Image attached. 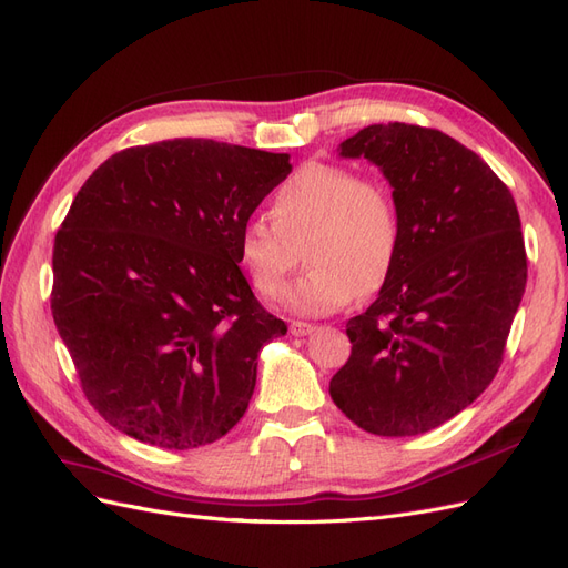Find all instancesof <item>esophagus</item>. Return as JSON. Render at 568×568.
Wrapping results in <instances>:
<instances>
[{
    "label": "esophagus",
    "instance_id": "34e87169",
    "mask_svg": "<svg viewBox=\"0 0 568 568\" xmlns=\"http://www.w3.org/2000/svg\"><path fill=\"white\" fill-rule=\"evenodd\" d=\"M314 331H316V326H312V323H304V321H293V323H290V333L297 335V337H304V335H310Z\"/></svg>",
    "mask_w": 568,
    "mask_h": 568
}]
</instances>
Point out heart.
<instances>
[{
	"label": "heart",
	"mask_w": 568,
	"mask_h": 568,
	"mask_svg": "<svg viewBox=\"0 0 568 568\" xmlns=\"http://www.w3.org/2000/svg\"><path fill=\"white\" fill-rule=\"evenodd\" d=\"M271 219L242 223L237 262L256 293L278 300L304 245L310 264L290 287L287 306L323 316L368 295L385 283L399 252V212L381 183L333 164H306L271 197Z\"/></svg>",
	"instance_id": "1"
}]
</instances>
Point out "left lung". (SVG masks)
<instances>
[{"label":"left lung","instance_id":"8db88e82","mask_svg":"<svg viewBox=\"0 0 568 568\" xmlns=\"http://www.w3.org/2000/svg\"><path fill=\"white\" fill-rule=\"evenodd\" d=\"M393 187L399 252L376 302L347 321L352 354L331 397L366 433H428L476 402L501 364L526 290L509 187L433 128L378 123L339 142Z\"/></svg>","mask_w":568,"mask_h":568}]
</instances>
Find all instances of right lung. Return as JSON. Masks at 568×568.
Segmentation results:
<instances>
[{"instance_id": "right-lung-1", "label": "right lung", "mask_w": 568, "mask_h": 568, "mask_svg": "<svg viewBox=\"0 0 568 568\" xmlns=\"http://www.w3.org/2000/svg\"><path fill=\"white\" fill-rule=\"evenodd\" d=\"M290 154L178 138L109 156L54 240L52 316L92 407L164 449L247 412L258 352L287 326L256 302L237 235Z\"/></svg>"}]
</instances>
